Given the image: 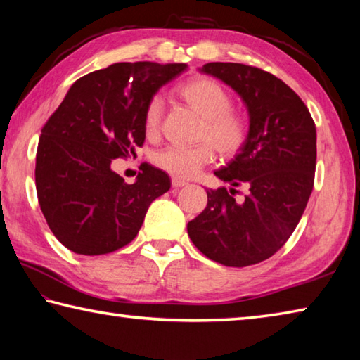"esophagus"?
I'll return each instance as SVG.
<instances>
[{
    "mask_svg": "<svg viewBox=\"0 0 360 360\" xmlns=\"http://www.w3.org/2000/svg\"><path fill=\"white\" fill-rule=\"evenodd\" d=\"M172 184H173L174 188H179V187L187 186V181H182V179H179V178H173V179H172Z\"/></svg>",
    "mask_w": 360,
    "mask_h": 360,
    "instance_id": "34e87169",
    "label": "esophagus"
}]
</instances>
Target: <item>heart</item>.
<instances>
[{
  "mask_svg": "<svg viewBox=\"0 0 360 360\" xmlns=\"http://www.w3.org/2000/svg\"><path fill=\"white\" fill-rule=\"evenodd\" d=\"M174 96L202 117L198 141L195 148H168L155 157V163L174 178L188 179L219 155L235 157L245 148L249 138V122L241 112L231 109L229 90L216 79L193 76L176 85ZM163 106L160 98H152L144 111L143 129L146 136L154 139L160 133ZM210 144L208 145L207 143Z\"/></svg>",
  "mask_w": 360,
  "mask_h": 360,
  "instance_id": "b5f03b06",
  "label": "heart"
}]
</instances>
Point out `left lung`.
<instances>
[{"label":"left lung","instance_id":"1","mask_svg":"<svg viewBox=\"0 0 360 360\" xmlns=\"http://www.w3.org/2000/svg\"><path fill=\"white\" fill-rule=\"evenodd\" d=\"M200 71L230 85L249 114V138L219 179L248 188H208V205L187 224L200 252L225 266L266 260L289 240L313 192L316 127L300 96L281 79L255 66L212 62Z\"/></svg>","mask_w":360,"mask_h":360}]
</instances>
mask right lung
Instances as JSON below:
<instances>
[{
  "label": "right lung",
  "mask_w": 360,
  "mask_h": 360,
  "mask_svg": "<svg viewBox=\"0 0 360 360\" xmlns=\"http://www.w3.org/2000/svg\"><path fill=\"white\" fill-rule=\"evenodd\" d=\"M186 63H114L71 85L41 130L36 192L56 238L70 251L101 255L135 238L149 205L169 191L168 174L146 165L133 184L111 162L143 146L144 111Z\"/></svg>",
  "instance_id": "obj_1"
}]
</instances>
